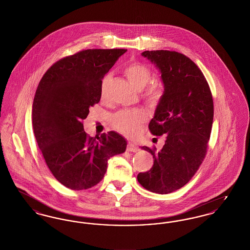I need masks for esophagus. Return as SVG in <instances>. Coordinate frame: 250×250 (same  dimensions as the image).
Segmentation results:
<instances>
[{
  "label": "esophagus",
  "mask_w": 250,
  "mask_h": 250,
  "mask_svg": "<svg viewBox=\"0 0 250 250\" xmlns=\"http://www.w3.org/2000/svg\"><path fill=\"white\" fill-rule=\"evenodd\" d=\"M126 150H127L128 152H133V153H135V152L139 151V148H138L136 145H134L133 143H128V144H127V147H126Z\"/></svg>",
  "instance_id": "obj_1"
}]
</instances>
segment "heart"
Returning a JSON list of instances; mask_svg holds the SVG:
<instances>
[{"label":"heart","mask_w":250,"mask_h":250,"mask_svg":"<svg viewBox=\"0 0 250 250\" xmlns=\"http://www.w3.org/2000/svg\"><path fill=\"white\" fill-rule=\"evenodd\" d=\"M125 74L131 83L139 91L143 90V99L148 103H156L163 94V86L159 83H149L152 78L150 67L143 62H134L125 68ZM110 75H106L101 83V95L104 96L107 92ZM146 120V114L143 110H120L111 117L112 126L125 135L133 136L137 134Z\"/></svg>","instance_id":"obj_1"}]
</instances>
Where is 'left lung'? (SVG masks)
I'll return each mask as SVG.
<instances>
[{"instance_id": "1", "label": "left lung", "mask_w": 250, "mask_h": 250, "mask_svg": "<svg viewBox=\"0 0 250 250\" xmlns=\"http://www.w3.org/2000/svg\"><path fill=\"white\" fill-rule=\"evenodd\" d=\"M142 55L161 72L164 92L149 130L166 141L158 152L142 147L152 154L154 165L137 178L145 189L167 194L187 185L202 165L212 130L214 101L201 69L186 55L170 50H146Z\"/></svg>"}]
</instances>
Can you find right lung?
<instances>
[{
	"label": "right lung",
	"mask_w": 250,
	"mask_h": 250,
	"mask_svg": "<svg viewBox=\"0 0 250 250\" xmlns=\"http://www.w3.org/2000/svg\"><path fill=\"white\" fill-rule=\"evenodd\" d=\"M126 49H85L53 63L33 103L36 143L53 176L72 190L88 189L106 173L107 160L125 151L126 141L109 131L90 137L83 121L101 98V83Z\"/></svg>",
	"instance_id": "right-lung-1"
}]
</instances>
